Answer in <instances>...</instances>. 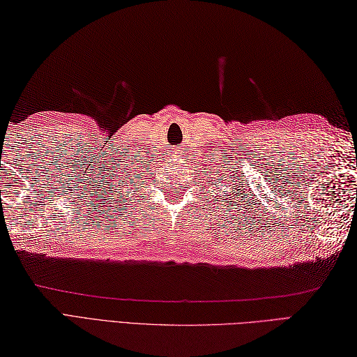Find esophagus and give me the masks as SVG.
<instances>
[{"label": "esophagus", "mask_w": 357, "mask_h": 357, "mask_svg": "<svg viewBox=\"0 0 357 357\" xmlns=\"http://www.w3.org/2000/svg\"><path fill=\"white\" fill-rule=\"evenodd\" d=\"M173 153H175V152H173Z\"/></svg>", "instance_id": "34e87169"}]
</instances>
